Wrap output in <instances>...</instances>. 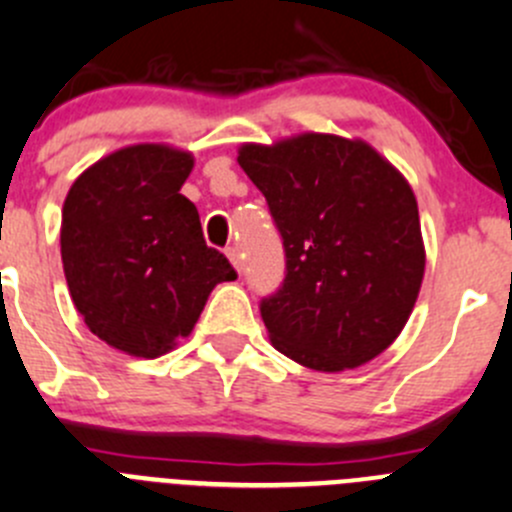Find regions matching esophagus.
<instances>
[{
  "label": "esophagus",
  "mask_w": 512,
  "mask_h": 512,
  "mask_svg": "<svg viewBox=\"0 0 512 512\" xmlns=\"http://www.w3.org/2000/svg\"><path fill=\"white\" fill-rule=\"evenodd\" d=\"M226 256H228V261H231V264H233V269L241 271L243 261H241V253H238V248L236 246H228L226 248Z\"/></svg>",
  "instance_id": "obj_1"
}]
</instances>
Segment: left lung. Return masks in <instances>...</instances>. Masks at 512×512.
Returning a JSON list of instances; mask_svg holds the SVG:
<instances>
[{
    "instance_id": "left-lung-1",
    "label": "left lung",
    "mask_w": 512,
    "mask_h": 512,
    "mask_svg": "<svg viewBox=\"0 0 512 512\" xmlns=\"http://www.w3.org/2000/svg\"><path fill=\"white\" fill-rule=\"evenodd\" d=\"M238 165L284 238V286L261 301L271 344L316 372L382 354L405 329L425 276L405 175L364 140L329 133L243 143Z\"/></svg>"
}]
</instances>
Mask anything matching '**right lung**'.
I'll use <instances>...</instances> for the list:
<instances>
[{"label":"right lung","instance_id":"1","mask_svg":"<svg viewBox=\"0 0 512 512\" xmlns=\"http://www.w3.org/2000/svg\"><path fill=\"white\" fill-rule=\"evenodd\" d=\"M188 150L120 148L92 163L62 203V266L87 329L130 357L155 359L188 337L213 286L236 279L206 246L196 206L180 188Z\"/></svg>","mask_w":512,"mask_h":512}]
</instances>
